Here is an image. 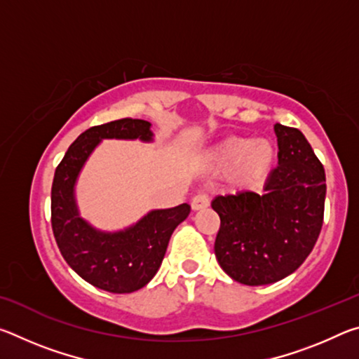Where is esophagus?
<instances>
[{"instance_id": "34e87169", "label": "esophagus", "mask_w": 359, "mask_h": 359, "mask_svg": "<svg viewBox=\"0 0 359 359\" xmlns=\"http://www.w3.org/2000/svg\"><path fill=\"white\" fill-rule=\"evenodd\" d=\"M208 205H209V198H208V194H204V193H199L191 199L193 210H201V209L208 208Z\"/></svg>"}]
</instances>
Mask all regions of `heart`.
<instances>
[{
    "mask_svg": "<svg viewBox=\"0 0 359 359\" xmlns=\"http://www.w3.org/2000/svg\"><path fill=\"white\" fill-rule=\"evenodd\" d=\"M276 149L269 141L250 137H229L209 154L210 166L222 172H233L234 184L241 188H255L269 175L276 165Z\"/></svg>",
    "mask_w": 359,
    "mask_h": 359,
    "instance_id": "b5f03b06",
    "label": "heart"
}]
</instances>
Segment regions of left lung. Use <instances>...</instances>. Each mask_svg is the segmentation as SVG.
I'll return each instance as SVG.
<instances>
[{"label":"left lung","instance_id":"8db88e82","mask_svg":"<svg viewBox=\"0 0 359 359\" xmlns=\"http://www.w3.org/2000/svg\"><path fill=\"white\" fill-rule=\"evenodd\" d=\"M278 166L264 193L239 191L212 201L220 229L215 257L226 274L250 287L282 280L317 242L325 215V168L297 128L274 125Z\"/></svg>","mask_w":359,"mask_h":359}]
</instances>
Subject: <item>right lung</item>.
<instances>
[{
	"instance_id": "obj_1",
	"label": "right lung",
	"mask_w": 359,
	"mask_h": 359,
	"mask_svg": "<svg viewBox=\"0 0 359 359\" xmlns=\"http://www.w3.org/2000/svg\"><path fill=\"white\" fill-rule=\"evenodd\" d=\"M112 137L151 141L150 123L126 117L83 131L55 169L50 220L63 258L85 282L109 293H133L145 287L160 269L169 239L190 214V205L151 210L135 226L114 234L85 223L74 201L77 174L101 139Z\"/></svg>"
}]
</instances>
